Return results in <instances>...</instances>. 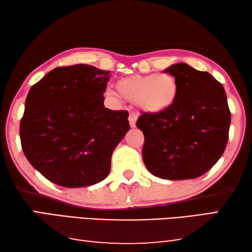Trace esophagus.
I'll return each mask as SVG.
<instances>
[{
  "instance_id": "34e87169",
  "label": "esophagus",
  "mask_w": 252,
  "mask_h": 252,
  "mask_svg": "<svg viewBox=\"0 0 252 252\" xmlns=\"http://www.w3.org/2000/svg\"><path fill=\"white\" fill-rule=\"evenodd\" d=\"M136 120H138V117H136L135 113H131L129 116V123L131 127H134L136 125Z\"/></svg>"
}]
</instances>
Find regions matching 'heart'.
Here are the masks:
<instances>
[{
	"label": "heart",
	"instance_id": "1",
	"mask_svg": "<svg viewBox=\"0 0 252 252\" xmlns=\"http://www.w3.org/2000/svg\"><path fill=\"white\" fill-rule=\"evenodd\" d=\"M118 94L129 102H135L140 111L158 116L170 110L180 94L175 77L167 74L134 75L117 81ZM109 95L117 98L113 93Z\"/></svg>",
	"mask_w": 252,
	"mask_h": 252
}]
</instances>
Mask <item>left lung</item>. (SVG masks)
I'll use <instances>...</instances> for the list:
<instances>
[{"instance_id": "1", "label": "left lung", "mask_w": 252, "mask_h": 252, "mask_svg": "<svg viewBox=\"0 0 252 252\" xmlns=\"http://www.w3.org/2000/svg\"><path fill=\"white\" fill-rule=\"evenodd\" d=\"M180 85L177 101L158 116L142 114V157L151 174L163 180H190L209 171L226 149L230 111L222 85L185 63L167 67Z\"/></svg>"}]
</instances>
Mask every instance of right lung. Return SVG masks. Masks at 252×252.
Returning a JSON list of instances; mask_svg holds the SVG:
<instances>
[{
    "mask_svg": "<svg viewBox=\"0 0 252 252\" xmlns=\"http://www.w3.org/2000/svg\"><path fill=\"white\" fill-rule=\"evenodd\" d=\"M110 71L85 63L58 67L32 87L20 126L26 158L68 189L103 181L114 149L130 130L126 111L104 108Z\"/></svg>",
    "mask_w": 252,
    "mask_h": 252,
    "instance_id": "obj_1",
    "label": "right lung"
}]
</instances>
